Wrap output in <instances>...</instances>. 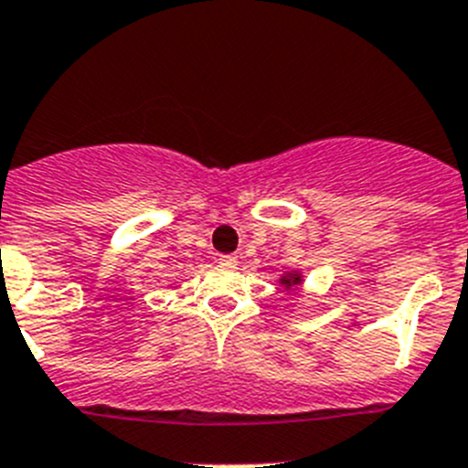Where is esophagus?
<instances>
[{
	"instance_id": "1",
	"label": "esophagus",
	"mask_w": 468,
	"mask_h": 468,
	"mask_svg": "<svg viewBox=\"0 0 468 468\" xmlns=\"http://www.w3.org/2000/svg\"><path fill=\"white\" fill-rule=\"evenodd\" d=\"M218 263H223V266H229V268H235L238 266V257H235V254H221V257H218Z\"/></svg>"
}]
</instances>
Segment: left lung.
<instances>
[{"instance_id":"8db88e82","label":"left lung","mask_w":468,"mask_h":468,"mask_svg":"<svg viewBox=\"0 0 468 468\" xmlns=\"http://www.w3.org/2000/svg\"><path fill=\"white\" fill-rule=\"evenodd\" d=\"M296 282H299V278H294V280H292V284H296Z\"/></svg>"}]
</instances>
